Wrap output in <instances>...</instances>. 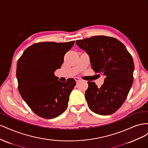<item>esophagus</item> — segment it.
<instances>
[{
    "mask_svg": "<svg viewBox=\"0 0 148 148\" xmlns=\"http://www.w3.org/2000/svg\"><path fill=\"white\" fill-rule=\"evenodd\" d=\"M75 80L76 81V82H79L80 80V78H79L78 77H75Z\"/></svg>",
    "mask_w": 148,
    "mask_h": 148,
    "instance_id": "1",
    "label": "esophagus"
}]
</instances>
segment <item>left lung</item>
I'll list each match as a JSON object with an SVG mask.
<instances>
[{"label":"left lung","mask_w":148,"mask_h":148,"mask_svg":"<svg viewBox=\"0 0 148 148\" xmlns=\"http://www.w3.org/2000/svg\"><path fill=\"white\" fill-rule=\"evenodd\" d=\"M76 44L88 54L94 71L106 77L101 88L88 82L85 98L89 108L99 115L114 114L123 104L133 84L135 66L132 56L112 37L96 36L77 40Z\"/></svg>","instance_id":"8db88e82"}]
</instances>
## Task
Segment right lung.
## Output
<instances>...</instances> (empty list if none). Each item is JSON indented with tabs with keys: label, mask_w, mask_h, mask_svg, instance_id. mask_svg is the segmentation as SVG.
<instances>
[{
	"label": "right lung",
	"mask_w": 148,
	"mask_h": 148,
	"mask_svg": "<svg viewBox=\"0 0 148 148\" xmlns=\"http://www.w3.org/2000/svg\"><path fill=\"white\" fill-rule=\"evenodd\" d=\"M75 41L43 42L26 49L17 62L18 91L34 112L51 119L63 114L68 107L69 96L76 85L73 78L60 82L54 75L64 63L65 53Z\"/></svg>",
	"instance_id": "right-lung-1"
}]
</instances>
